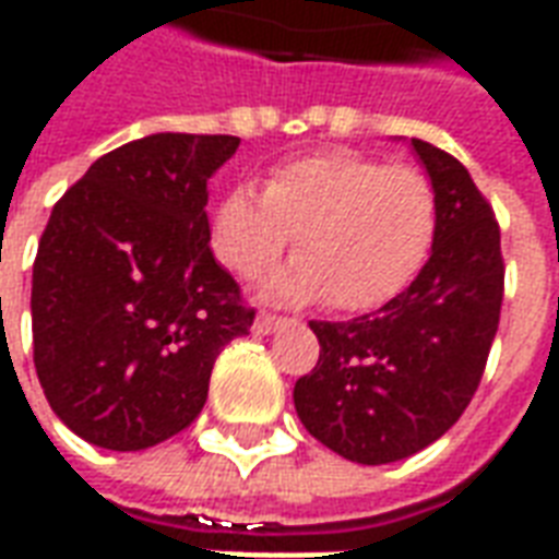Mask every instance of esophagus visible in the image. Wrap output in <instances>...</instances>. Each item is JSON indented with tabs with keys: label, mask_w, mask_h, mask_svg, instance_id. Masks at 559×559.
<instances>
[{
	"label": "esophagus",
	"mask_w": 559,
	"mask_h": 559,
	"mask_svg": "<svg viewBox=\"0 0 559 559\" xmlns=\"http://www.w3.org/2000/svg\"><path fill=\"white\" fill-rule=\"evenodd\" d=\"M284 326V320L281 317H272V314H260L254 320V332L257 335H272L275 329Z\"/></svg>",
	"instance_id": "1"
}]
</instances>
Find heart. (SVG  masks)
I'll list each match as a JSON object with an SVG mask.
<instances>
[{
	"instance_id": "heart-1",
	"label": "heart",
	"mask_w": 559,
	"mask_h": 559,
	"mask_svg": "<svg viewBox=\"0 0 559 559\" xmlns=\"http://www.w3.org/2000/svg\"><path fill=\"white\" fill-rule=\"evenodd\" d=\"M299 260L263 284V299L371 311L395 299L431 254L437 194L413 167L332 148L281 164L263 191L233 185L212 212V251L254 278L290 245Z\"/></svg>"
}]
</instances>
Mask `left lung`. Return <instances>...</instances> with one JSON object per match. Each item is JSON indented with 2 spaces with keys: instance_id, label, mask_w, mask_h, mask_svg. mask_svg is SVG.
<instances>
[{
  "instance_id": "obj_1",
  "label": "left lung",
  "mask_w": 559,
  "mask_h": 559,
  "mask_svg": "<svg viewBox=\"0 0 559 559\" xmlns=\"http://www.w3.org/2000/svg\"><path fill=\"white\" fill-rule=\"evenodd\" d=\"M437 194L431 257L411 287L347 323L311 320L320 359L293 404L311 437L356 464H392L467 411L503 305L500 227L467 167L411 138Z\"/></svg>"
}]
</instances>
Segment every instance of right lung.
Returning a JSON list of instances; mask_svg holds the SVG:
<instances>
[{"label":"right lung","instance_id":"obj_1","mask_svg":"<svg viewBox=\"0 0 559 559\" xmlns=\"http://www.w3.org/2000/svg\"><path fill=\"white\" fill-rule=\"evenodd\" d=\"M230 134H148L53 206L32 266L35 371L86 443L140 452L197 419L218 353L254 311L209 248V179Z\"/></svg>","mask_w":559,"mask_h":559}]
</instances>
